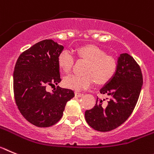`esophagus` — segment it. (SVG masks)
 <instances>
[{
  "instance_id": "34e87169",
  "label": "esophagus",
  "mask_w": 154,
  "mask_h": 154,
  "mask_svg": "<svg viewBox=\"0 0 154 154\" xmlns=\"http://www.w3.org/2000/svg\"><path fill=\"white\" fill-rule=\"evenodd\" d=\"M84 94H82V93H80V92H77V91H76L75 92V96L76 97H82Z\"/></svg>"
}]
</instances>
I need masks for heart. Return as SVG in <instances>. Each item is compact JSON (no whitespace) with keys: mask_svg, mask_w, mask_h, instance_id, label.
Returning a JSON list of instances; mask_svg holds the SVG:
<instances>
[{"mask_svg":"<svg viewBox=\"0 0 154 154\" xmlns=\"http://www.w3.org/2000/svg\"><path fill=\"white\" fill-rule=\"evenodd\" d=\"M80 58L87 60L84 70V74H70L63 80L65 87L75 91L89 88L94 84L95 79L98 84H105L113 78L117 69V62L113 57L106 54L104 51L94 45H85L77 49ZM60 68L68 73L74 63V57L68 50L61 51L57 57Z\"/></svg>","mask_w":154,"mask_h":154,"instance_id":"b5f03b06","label":"heart"}]
</instances>
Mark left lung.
Instances as JSON below:
<instances>
[{
  "label": "left lung",
  "mask_w": 154,
  "mask_h": 154,
  "mask_svg": "<svg viewBox=\"0 0 154 154\" xmlns=\"http://www.w3.org/2000/svg\"><path fill=\"white\" fill-rule=\"evenodd\" d=\"M142 86L139 65L128 54H120L116 74L100 90L107 96V102L97 99L94 107L86 110L87 124L100 132L110 131L124 124L137 104Z\"/></svg>",
  "instance_id": "left-lung-1"
}]
</instances>
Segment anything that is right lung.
<instances>
[{
	"label": "right lung",
	"instance_id": "1",
	"mask_svg": "<svg viewBox=\"0 0 154 154\" xmlns=\"http://www.w3.org/2000/svg\"><path fill=\"white\" fill-rule=\"evenodd\" d=\"M63 48L53 40H44L23 52L15 64V102L23 117L38 127L57 124L67 102L74 97L72 90L59 86L52 92L46 91L47 85L61 81L57 57Z\"/></svg>",
	"mask_w": 154,
	"mask_h": 154
}]
</instances>
